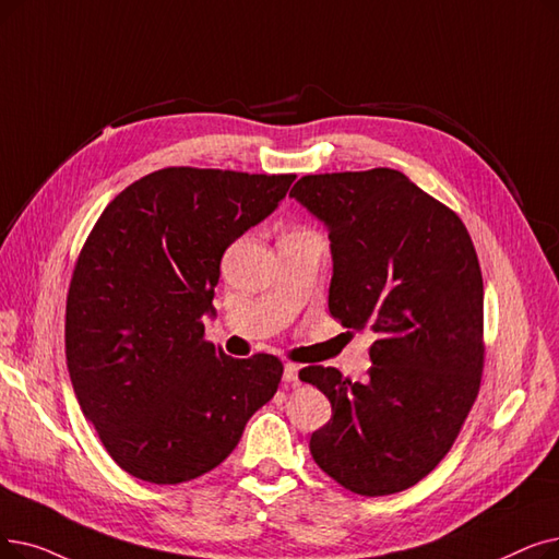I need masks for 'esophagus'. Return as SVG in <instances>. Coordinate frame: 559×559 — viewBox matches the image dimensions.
Returning <instances> with one entry per match:
<instances>
[{
  "label": "esophagus",
  "mask_w": 559,
  "mask_h": 559,
  "mask_svg": "<svg viewBox=\"0 0 559 559\" xmlns=\"http://www.w3.org/2000/svg\"><path fill=\"white\" fill-rule=\"evenodd\" d=\"M283 381L285 383H299V366H297V362H285Z\"/></svg>",
  "instance_id": "esophagus-1"
}]
</instances>
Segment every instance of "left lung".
<instances>
[{
	"label": "left lung",
	"instance_id": "left-lung-1",
	"mask_svg": "<svg viewBox=\"0 0 559 559\" xmlns=\"http://www.w3.org/2000/svg\"><path fill=\"white\" fill-rule=\"evenodd\" d=\"M289 197L329 230L331 314L377 333L362 383L335 368L299 372L333 411L310 454L358 496L404 491L450 452L479 393L484 285L473 239L395 168L304 176Z\"/></svg>",
	"mask_w": 559,
	"mask_h": 559
}]
</instances>
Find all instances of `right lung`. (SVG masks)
<instances>
[{
  "label": "right lung",
  "instance_id": "1",
  "mask_svg": "<svg viewBox=\"0 0 559 559\" xmlns=\"http://www.w3.org/2000/svg\"><path fill=\"white\" fill-rule=\"evenodd\" d=\"M297 176L168 166L95 222L66 301V360L84 418L126 473L180 484L235 450L283 377L272 354L205 340L224 251L270 216Z\"/></svg>",
  "mask_w": 559,
  "mask_h": 559
}]
</instances>
